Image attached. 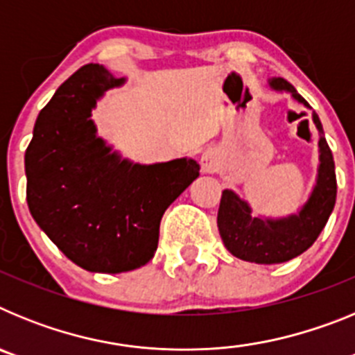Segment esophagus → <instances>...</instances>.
Listing matches in <instances>:
<instances>
[{
	"label": "esophagus",
	"instance_id": "esophagus-1",
	"mask_svg": "<svg viewBox=\"0 0 355 355\" xmlns=\"http://www.w3.org/2000/svg\"><path fill=\"white\" fill-rule=\"evenodd\" d=\"M200 167H202V172H206V174H215L220 168V156H218V153L215 149H206L200 155Z\"/></svg>",
	"mask_w": 355,
	"mask_h": 355
}]
</instances>
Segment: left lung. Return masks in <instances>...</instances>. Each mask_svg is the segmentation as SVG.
I'll return each mask as SVG.
<instances>
[{
    "mask_svg": "<svg viewBox=\"0 0 355 355\" xmlns=\"http://www.w3.org/2000/svg\"><path fill=\"white\" fill-rule=\"evenodd\" d=\"M268 89L290 94L295 101L311 110L309 103L284 78H270ZM313 122L318 130V168L311 193L297 211L284 216L256 215L249 202L234 190L225 188L222 192L216 225L225 249L236 258L258 265L290 261L306 252L327 224L336 205V172L324 128L315 112Z\"/></svg>",
    "mask_w": 355,
    "mask_h": 355,
    "instance_id": "1",
    "label": "left lung"
}]
</instances>
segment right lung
Wrapping results in <instances>:
<instances>
[{
	"mask_svg": "<svg viewBox=\"0 0 355 355\" xmlns=\"http://www.w3.org/2000/svg\"><path fill=\"white\" fill-rule=\"evenodd\" d=\"M115 78L99 64L78 69L40 110L24 155L33 220L78 266L121 274L158 249L165 209L199 178V163H135L97 135L92 110Z\"/></svg>",
	"mask_w": 355,
	"mask_h": 355,
	"instance_id": "add662e5",
	"label": "right lung"
}]
</instances>
